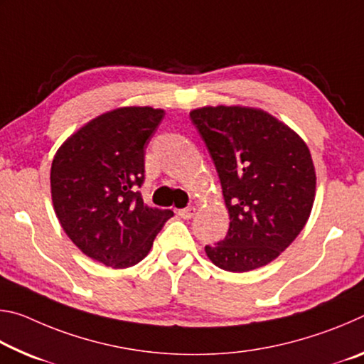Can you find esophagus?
Listing matches in <instances>:
<instances>
[{
  "instance_id": "34e87169",
  "label": "esophagus",
  "mask_w": 364,
  "mask_h": 364,
  "mask_svg": "<svg viewBox=\"0 0 364 364\" xmlns=\"http://www.w3.org/2000/svg\"><path fill=\"white\" fill-rule=\"evenodd\" d=\"M194 213H196L194 207H186V208H181V210H178V217L183 220H191L194 217Z\"/></svg>"
}]
</instances>
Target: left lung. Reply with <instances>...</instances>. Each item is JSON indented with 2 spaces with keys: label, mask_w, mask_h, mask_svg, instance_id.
Returning a JSON list of instances; mask_svg holds the SVG:
<instances>
[{
  "label": "left lung",
  "mask_w": 364,
  "mask_h": 364,
  "mask_svg": "<svg viewBox=\"0 0 364 364\" xmlns=\"http://www.w3.org/2000/svg\"><path fill=\"white\" fill-rule=\"evenodd\" d=\"M217 168L230 213L226 237L205 245L218 268L244 273L281 255L311 213L316 173L305 141L262 109L191 110Z\"/></svg>",
  "instance_id": "1"
}]
</instances>
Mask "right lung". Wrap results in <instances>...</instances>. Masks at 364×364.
Wrapping results in <instances>:
<instances>
[{
  "instance_id": "right-lung-1",
  "label": "right lung",
  "mask_w": 364,
  "mask_h": 364,
  "mask_svg": "<svg viewBox=\"0 0 364 364\" xmlns=\"http://www.w3.org/2000/svg\"><path fill=\"white\" fill-rule=\"evenodd\" d=\"M165 112L119 107L86 123L59 147L51 165L56 217L70 241L106 267L128 268L149 254L171 210L147 207L144 149Z\"/></svg>"
}]
</instances>
